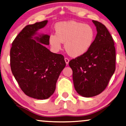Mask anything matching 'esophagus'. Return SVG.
Masks as SVG:
<instances>
[{"label": "esophagus", "mask_w": 126, "mask_h": 126, "mask_svg": "<svg viewBox=\"0 0 126 126\" xmlns=\"http://www.w3.org/2000/svg\"><path fill=\"white\" fill-rule=\"evenodd\" d=\"M64 60H65V62H66V64L67 65V64H68V63H69V59H68V58H64Z\"/></svg>", "instance_id": "1"}]
</instances>
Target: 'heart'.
<instances>
[{
	"label": "heart",
	"mask_w": 126,
	"mask_h": 126,
	"mask_svg": "<svg viewBox=\"0 0 126 126\" xmlns=\"http://www.w3.org/2000/svg\"><path fill=\"white\" fill-rule=\"evenodd\" d=\"M55 34L49 35V42L53 50L58 51L65 42L68 55L79 57L87 53L94 40L95 31L91 25L76 21L59 22L55 25Z\"/></svg>",
	"instance_id": "b5f03b06"
}]
</instances>
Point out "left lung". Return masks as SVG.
Segmentation results:
<instances>
[{
    "label": "left lung",
    "instance_id": "obj_1",
    "mask_svg": "<svg viewBox=\"0 0 126 126\" xmlns=\"http://www.w3.org/2000/svg\"><path fill=\"white\" fill-rule=\"evenodd\" d=\"M97 34L87 53L71 60L75 90L84 97H92L105 90L116 69V49L112 36L103 24L92 20Z\"/></svg>",
    "mask_w": 126,
    "mask_h": 126
}]
</instances>
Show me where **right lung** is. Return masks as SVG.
<instances>
[{
    "mask_svg": "<svg viewBox=\"0 0 126 126\" xmlns=\"http://www.w3.org/2000/svg\"><path fill=\"white\" fill-rule=\"evenodd\" d=\"M47 23L45 20L25 26L13 41L10 49L14 78L25 95L38 99H45L53 94L59 76L66 66L63 55L52 53L45 46L49 45V35L33 38Z\"/></svg>",
    "mask_w": 126,
    "mask_h": 126,
    "instance_id": "right-lung-1",
    "label": "right lung"
}]
</instances>
